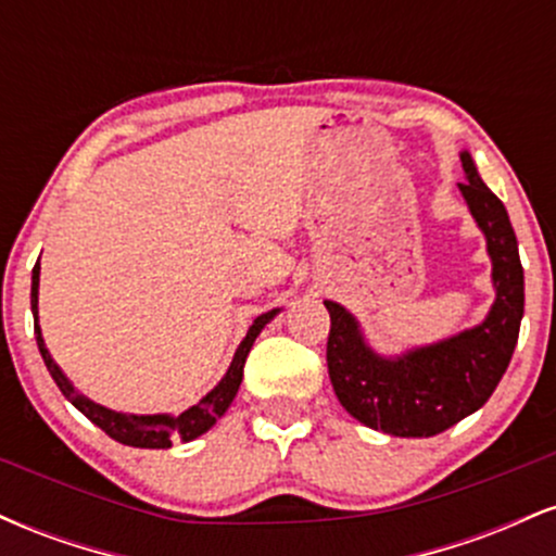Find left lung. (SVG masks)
Returning a JSON list of instances; mask_svg holds the SVG:
<instances>
[{
  "label": "left lung",
  "instance_id": "8db88e82",
  "mask_svg": "<svg viewBox=\"0 0 556 556\" xmlns=\"http://www.w3.org/2000/svg\"><path fill=\"white\" fill-rule=\"evenodd\" d=\"M457 182L470 214L486 235L496 300L473 329L400 358H381L363 340L358 321L334 300H324L331 327L327 366L337 400L363 426L392 437H437L476 413L507 371L520 334L522 264L504 203L478 177L468 151Z\"/></svg>",
  "mask_w": 556,
  "mask_h": 556
}]
</instances>
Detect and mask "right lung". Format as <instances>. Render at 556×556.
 Segmentation results:
<instances>
[{
  "instance_id": "right-lung-1",
  "label": "right lung",
  "mask_w": 556,
  "mask_h": 556,
  "mask_svg": "<svg viewBox=\"0 0 556 556\" xmlns=\"http://www.w3.org/2000/svg\"><path fill=\"white\" fill-rule=\"evenodd\" d=\"M38 271L41 266H34V279H30V311H34V329H36V342L38 350H41V358L47 363L49 374L60 387V392L73 402L75 407L86 416L91 424L99 426L101 431L110 433L114 442L127 444V446H143V450H167L172 446V439L180 437L182 442H190V439L206 433L212 426L227 413V407L232 405L235 394H238L240 381H242V368H245V358L251 353L253 342L261 334V329L277 316V311H269V314H261L253 327L248 329L245 340L240 342L238 353H235L232 363H229L225 379L216 384L212 392L206 394L198 405L188 407V410L180 413V416H130V413H117L110 410V407L99 405V402L83 397V394L67 381V376L60 371V366L49 355L47 344H43L41 327H38Z\"/></svg>"
}]
</instances>
